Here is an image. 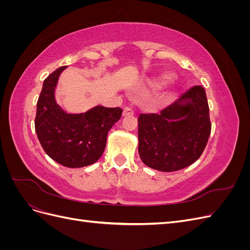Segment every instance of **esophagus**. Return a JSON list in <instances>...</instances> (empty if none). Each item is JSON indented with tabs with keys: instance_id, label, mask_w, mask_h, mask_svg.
Masks as SVG:
<instances>
[{
	"instance_id": "esophagus-1",
	"label": "esophagus",
	"mask_w": 250,
	"mask_h": 250,
	"mask_svg": "<svg viewBox=\"0 0 250 250\" xmlns=\"http://www.w3.org/2000/svg\"><path fill=\"white\" fill-rule=\"evenodd\" d=\"M123 116L124 117H127V116H133V110H132V108H130V107H125L124 108V110H123Z\"/></svg>"
}]
</instances>
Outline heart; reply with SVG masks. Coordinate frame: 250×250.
<instances>
[{
	"label": "heart",
	"mask_w": 250,
	"mask_h": 250,
	"mask_svg": "<svg viewBox=\"0 0 250 250\" xmlns=\"http://www.w3.org/2000/svg\"><path fill=\"white\" fill-rule=\"evenodd\" d=\"M170 80V76L168 74H165V75H162V76H158L156 78H154L153 80H150L149 84L154 87V88H160L162 87L164 84H166L168 81Z\"/></svg>",
	"instance_id": "b5f03b06"
}]
</instances>
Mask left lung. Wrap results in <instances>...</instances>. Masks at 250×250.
Listing matches in <instances>:
<instances>
[{
  "mask_svg": "<svg viewBox=\"0 0 250 250\" xmlns=\"http://www.w3.org/2000/svg\"><path fill=\"white\" fill-rule=\"evenodd\" d=\"M139 154L148 167L163 172L184 169L206 148L211 129L203 86L195 85L157 113H141Z\"/></svg>",
  "mask_w": 250,
  "mask_h": 250,
  "instance_id": "obj_1",
  "label": "left lung"
}]
</instances>
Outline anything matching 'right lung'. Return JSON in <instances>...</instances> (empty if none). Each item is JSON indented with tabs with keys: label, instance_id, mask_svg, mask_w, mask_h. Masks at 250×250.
I'll use <instances>...</instances> for the list:
<instances>
[{
	"label": "right lung",
	"instance_id": "1",
	"mask_svg": "<svg viewBox=\"0 0 250 250\" xmlns=\"http://www.w3.org/2000/svg\"><path fill=\"white\" fill-rule=\"evenodd\" d=\"M65 67H59L43 81L37 100L35 131L44 152L53 161L67 168H81L101 157L107 133L123 109L96 106L84 113H66L54 98L59 75Z\"/></svg>",
	"mask_w": 250,
	"mask_h": 250
}]
</instances>
